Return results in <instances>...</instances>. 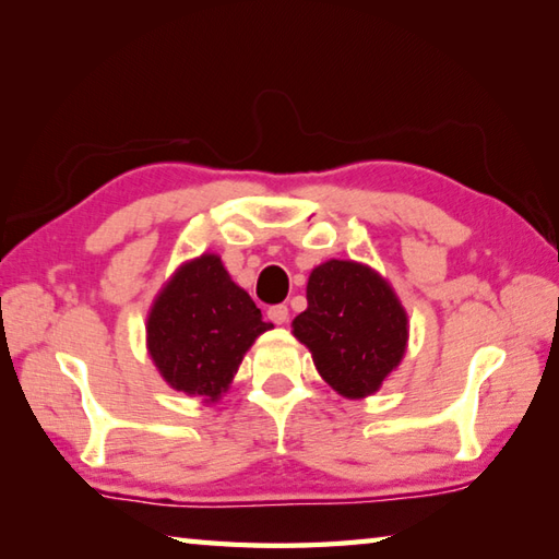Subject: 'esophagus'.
I'll list each match as a JSON object with an SVG mask.
<instances>
[{"mask_svg": "<svg viewBox=\"0 0 559 559\" xmlns=\"http://www.w3.org/2000/svg\"><path fill=\"white\" fill-rule=\"evenodd\" d=\"M269 318L273 320L276 325H283L288 320V308L286 306H271L269 308Z\"/></svg>", "mask_w": 559, "mask_h": 559, "instance_id": "34e87169", "label": "esophagus"}]
</instances>
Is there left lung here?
<instances>
[{"label":"left lung","instance_id":"1","mask_svg":"<svg viewBox=\"0 0 559 559\" xmlns=\"http://www.w3.org/2000/svg\"><path fill=\"white\" fill-rule=\"evenodd\" d=\"M308 308L293 335L310 349L323 380L347 400L382 386L402 362L409 320L380 273L355 261H325L308 278Z\"/></svg>","mask_w":559,"mask_h":559}]
</instances>
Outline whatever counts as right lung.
I'll return each mask as SVG.
<instances>
[{"label":"right lung","instance_id":"right-lung-1","mask_svg":"<svg viewBox=\"0 0 559 559\" xmlns=\"http://www.w3.org/2000/svg\"><path fill=\"white\" fill-rule=\"evenodd\" d=\"M249 293L214 253L179 266L147 316V353L177 392L216 402L229 390L246 349L271 330Z\"/></svg>","mask_w":559,"mask_h":559}]
</instances>
